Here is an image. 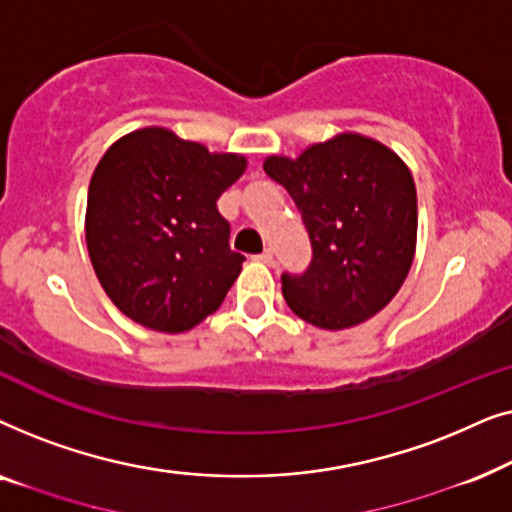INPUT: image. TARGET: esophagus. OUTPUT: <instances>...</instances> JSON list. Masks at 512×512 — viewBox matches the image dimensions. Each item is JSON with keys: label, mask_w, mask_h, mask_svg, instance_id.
<instances>
[{"label": "esophagus", "mask_w": 512, "mask_h": 512, "mask_svg": "<svg viewBox=\"0 0 512 512\" xmlns=\"http://www.w3.org/2000/svg\"><path fill=\"white\" fill-rule=\"evenodd\" d=\"M254 261H258V263H265V265H272V263H275V256H272V251L268 249V251H263V254L254 256Z\"/></svg>", "instance_id": "1"}]
</instances>
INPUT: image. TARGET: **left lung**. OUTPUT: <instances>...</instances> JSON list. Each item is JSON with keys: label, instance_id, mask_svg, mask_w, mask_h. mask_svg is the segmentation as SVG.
I'll return each instance as SVG.
<instances>
[{"label": "left lung", "instance_id": "1", "mask_svg": "<svg viewBox=\"0 0 512 512\" xmlns=\"http://www.w3.org/2000/svg\"><path fill=\"white\" fill-rule=\"evenodd\" d=\"M263 170L286 188L310 235L303 275L282 293L307 324L342 331L375 317L408 277L417 244V191L408 165L375 139L342 132Z\"/></svg>", "mask_w": 512, "mask_h": 512}]
</instances>
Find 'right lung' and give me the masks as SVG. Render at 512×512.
Instances as JSON below:
<instances>
[{
  "mask_svg": "<svg viewBox=\"0 0 512 512\" xmlns=\"http://www.w3.org/2000/svg\"><path fill=\"white\" fill-rule=\"evenodd\" d=\"M247 170L165 128L114 142L88 186L90 263L118 310L160 333H184L216 312L240 275L216 200Z\"/></svg>",
  "mask_w": 512,
  "mask_h": 512,
  "instance_id": "obj_1",
  "label": "right lung"
}]
</instances>
